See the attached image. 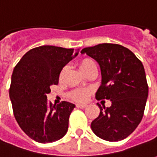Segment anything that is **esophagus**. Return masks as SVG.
Instances as JSON below:
<instances>
[{"label": "esophagus", "mask_w": 157, "mask_h": 157, "mask_svg": "<svg viewBox=\"0 0 157 157\" xmlns=\"http://www.w3.org/2000/svg\"><path fill=\"white\" fill-rule=\"evenodd\" d=\"M76 107L78 109H85L87 107V105L86 104H76Z\"/></svg>", "instance_id": "obj_1"}]
</instances>
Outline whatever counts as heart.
Returning a JSON list of instances; mask_svg holds the SVG:
<instances>
[{
	"instance_id": "b5f03b06",
	"label": "heart",
	"mask_w": 157,
	"mask_h": 157,
	"mask_svg": "<svg viewBox=\"0 0 157 157\" xmlns=\"http://www.w3.org/2000/svg\"><path fill=\"white\" fill-rule=\"evenodd\" d=\"M79 68L80 70L82 72L83 74L86 73V71L89 69L90 67L92 66H95V62H93L91 59H83L82 61H80L78 63ZM66 71V68H64L61 72V76H62L64 73ZM92 93V89H89V88H86V89H74L72 91L69 92L68 96L70 99H72L75 101V102H78V103H84L85 101H87L89 96L91 95Z\"/></svg>"
}]
</instances>
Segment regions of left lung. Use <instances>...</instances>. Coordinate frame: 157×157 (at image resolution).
Returning <instances> with one entry per match:
<instances>
[{"label": "left lung", "mask_w": 157, "mask_h": 157, "mask_svg": "<svg viewBox=\"0 0 157 157\" xmlns=\"http://www.w3.org/2000/svg\"><path fill=\"white\" fill-rule=\"evenodd\" d=\"M99 64L101 84L97 100L111 101V106L100 108V115L91 122L98 137L118 142L128 137L142 121L149 94L145 70L142 62L128 48L113 43L84 48Z\"/></svg>", "instance_id": "obj_1"}]
</instances>
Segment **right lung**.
Returning a JSON list of instances; mask_svg holds the SVG:
<instances>
[{
    "label": "right lung",
    "mask_w": 157,
    "mask_h": 157,
    "mask_svg": "<svg viewBox=\"0 0 157 157\" xmlns=\"http://www.w3.org/2000/svg\"><path fill=\"white\" fill-rule=\"evenodd\" d=\"M79 49L40 46L30 49L14 67L9 97L20 128L35 142L48 143L62 138L68 118L75 107L68 101L48 102L50 87L59 82L63 67L78 55Z\"/></svg>",
    "instance_id": "obj_1"
}]
</instances>
